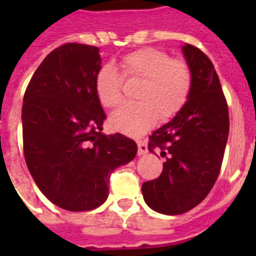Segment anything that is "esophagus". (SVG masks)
Wrapping results in <instances>:
<instances>
[{
    "label": "esophagus",
    "instance_id": "34e87169",
    "mask_svg": "<svg viewBox=\"0 0 256 256\" xmlns=\"http://www.w3.org/2000/svg\"><path fill=\"white\" fill-rule=\"evenodd\" d=\"M148 152V144L144 140H138V156H144Z\"/></svg>",
    "mask_w": 256,
    "mask_h": 256
}]
</instances>
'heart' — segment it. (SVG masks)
Masks as SVG:
<instances>
[{
	"mask_svg": "<svg viewBox=\"0 0 256 256\" xmlns=\"http://www.w3.org/2000/svg\"><path fill=\"white\" fill-rule=\"evenodd\" d=\"M124 78L138 80L136 104H124L108 118L112 130L130 136H142L156 120L168 122L186 104L192 86V74L186 62L171 60L166 52L144 48L120 60ZM96 98L104 108H112L122 100V78L112 64H104L94 77Z\"/></svg>",
	"mask_w": 256,
	"mask_h": 256,
	"instance_id": "1",
	"label": "heart"
}]
</instances>
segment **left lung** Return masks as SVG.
<instances>
[{"label":"left lung","mask_w":256,"mask_h":256,"mask_svg":"<svg viewBox=\"0 0 256 256\" xmlns=\"http://www.w3.org/2000/svg\"><path fill=\"white\" fill-rule=\"evenodd\" d=\"M192 74L186 104L150 136L148 152L166 156L162 174L142 184L148 206L179 215L198 206L214 186L228 138V108L212 62L192 45L182 46Z\"/></svg>","instance_id":"left-lung-1"}]
</instances>
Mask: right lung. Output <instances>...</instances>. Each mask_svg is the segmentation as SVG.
Here are the masks:
<instances>
[{
  "label": "right lung",
  "mask_w": 256,
  "mask_h": 256,
  "mask_svg": "<svg viewBox=\"0 0 256 256\" xmlns=\"http://www.w3.org/2000/svg\"><path fill=\"white\" fill-rule=\"evenodd\" d=\"M100 49L65 44L48 54L22 104L25 160L42 194L68 211H88L108 199L110 174L136 156V144L106 136L94 77Z\"/></svg>",
  "instance_id": "1"
}]
</instances>
